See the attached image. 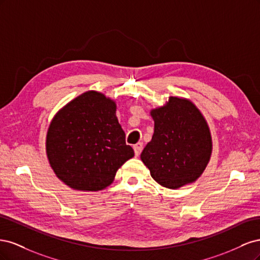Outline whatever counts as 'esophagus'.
<instances>
[{"label": "esophagus", "mask_w": 260, "mask_h": 260, "mask_svg": "<svg viewBox=\"0 0 260 260\" xmlns=\"http://www.w3.org/2000/svg\"><path fill=\"white\" fill-rule=\"evenodd\" d=\"M142 148H143V143H141V142L137 143L136 145H133V149H135L136 156H139V155H140V153L142 152Z\"/></svg>", "instance_id": "1"}]
</instances>
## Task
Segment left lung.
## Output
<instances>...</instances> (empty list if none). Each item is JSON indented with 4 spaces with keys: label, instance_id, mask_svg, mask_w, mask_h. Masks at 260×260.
<instances>
[{
    "label": "left lung",
    "instance_id": "1",
    "mask_svg": "<svg viewBox=\"0 0 260 260\" xmlns=\"http://www.w3.org/2000/svg\"><path fill=\"white\" fill-rule=\"evenodd\" d=\"M154 135L141 159L157 183L179 188L198 180L212 151L208 124L191 101L170 96L166 105L152 109Z\"/></svg>",
    "mask_w": 260,
    "mask_h": 260
}]
</instances>
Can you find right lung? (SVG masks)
Here are the masks:
<instances>
[{"mask_svg": "<svg viewBox=\"0 0 260 260\" xmlns=\"http://www.w3.org/2000/svg\"><path fill=\"white\" fill-rule=\"evenodd\" d=\"M46 155L59 180L74 190L100 191L135 156L116 117V103L88 91L54 116L46 135Z\"/></svg>", "mask_w": 260, "mask_h": 260, "instance_id": "1", "label": "right lung"}]
</instances>
